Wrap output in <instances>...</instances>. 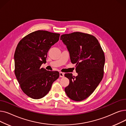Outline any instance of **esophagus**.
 <instances>
[{"label": "esophagus", "mask_w": 126, "mask_h": 126, "mask_svg": "<svg viewBox=\"0 0 126 126\" xmlns=\"http://www.w3.org/2000/svg\"><path fill=\"white\" fill-rule=\"evenodd\" d=\"M64 77V74L63 73V72H60V77L63 78Z\"/></svg>", "instance_id": "esophagus-1"}]
</instances>
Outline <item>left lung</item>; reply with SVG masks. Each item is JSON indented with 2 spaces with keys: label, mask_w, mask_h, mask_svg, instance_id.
<instances>
[{
  "label": "left lung",
  "mask_w": 126,
  "mask_h": 126,
  "mask_svg": "<svg viewBox=\"0 0 126 126\" xmlns=\"http://www.w3.org/2000/svg\"><path fill=\"white\" fill-rule=\"evenodd\" d=\"M60 39L66 45L71 62L76 64V77L65 74L69 80L65 88L67 95L75 101L89 97L101 82L104 76L105 57L100 43L94 36L81 32L61 35Z\"/></svg>",
  "instance_id": "left-lung-1"
}]
</instances>
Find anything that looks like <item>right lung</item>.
Returning <instances> with one entry per match:
<instances>
[{
  "instance_id": "1",
  "label": "right lung",
  "mask_w": 126,
  "mask_h": 126,
  "mask_svg": "<svg viewBox=\"0 0 126 126\" xmlns=\"http://www.w3.org/2000/svg\"><path fill=\"white\" fill-rule=\"evenodd\" d=\"M59 34L39 30L30 33L18 43L14 54L15 74L24 93L34 98H42L59 77L57 71L41 68L46 62L51 46L59 40Z\"/></svg>"
}]
</instances>
